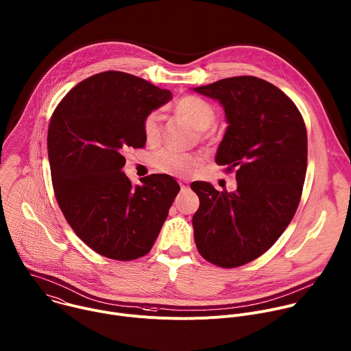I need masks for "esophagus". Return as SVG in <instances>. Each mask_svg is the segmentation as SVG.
Returning a JSON list of instances; mask_svg holds the SVG:
<instances>
[{
	"mask_svg": "<svg viewBox=\"0 0 351 351\" xmlns=\"http://www.w3.org/2000/svg\"><path fill=\"white\" fill-rule=\"evenodd\" d=\"M179 184H180V189H182V191H186V190L189 189V183H187L186 180H182V182H179Z\"/></svg>",
	"mask_w": 351,
	"mask_h": 351,
	"instance_id": "esophagus-1",
	"label": "esophagus"
}]
</instances>
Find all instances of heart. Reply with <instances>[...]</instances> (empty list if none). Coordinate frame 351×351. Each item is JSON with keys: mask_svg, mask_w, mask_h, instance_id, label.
<instances>
[{"mask_svg": "<svg viewBox=\"0 0 351 351\" xmlns=\"http://www.w3.org/2000/svg\"><path fill=\"white\" fill-rule=\"evenodd\" d=\"M173 111L180 119L186 120L201 139H213L215 131L209 130L216 121L215 107L202 97L198 96H183L179 99ZM143 135L149 145H156L161 139V114L160 111H152L143 120ZM153 165L157 171L175 175L187 176L198 165V157L191 153H182L173 149H164L156 154Z\"/></svg>", "mask_w": 351, "mask_h": 351, "instance_id": "heart-1", "label": "heart"}]
</instances>
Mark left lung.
<instances>
[{
  "label": "left lung",
  "instance_id": "left-lung-1",
  "mask_svg": "<svg viewBox=\"0 0 351 351\" xmlns=\"http://www.w3.org/2000/svg\"><path fill=\"white\" fill-rule=\"evenodd\" d=\"M195 92L219 100L228 124L216 153L226 172L236 168L237 190L193 183L199 255L232 269L263 255L291 223L307 168V132L295 103L276 85L252 75L223 78Z\"/></svg>",
  "mask_w": 351,
  "mask_h": 351
}]
</instances>
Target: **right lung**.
<instances>
[{"label":"right lung","instance_id":"obj_1","mask_svg":"<svg viewBox=\"0 0 351 351\" xmlns=\"http://www.w3.org/2000/svg\"><path fill=\"white\" fill-rule=\"evenodd\" d=\"M171 97L168 89L110 70L77 84L52 114L48 158L56 201L75 234L106 258L128 262L149 254L180 190L167 175L132 186L123 172L124 152L146 143V115Z\"/></svg>","mask_w":351,"mask_h":351}]
</instances>
